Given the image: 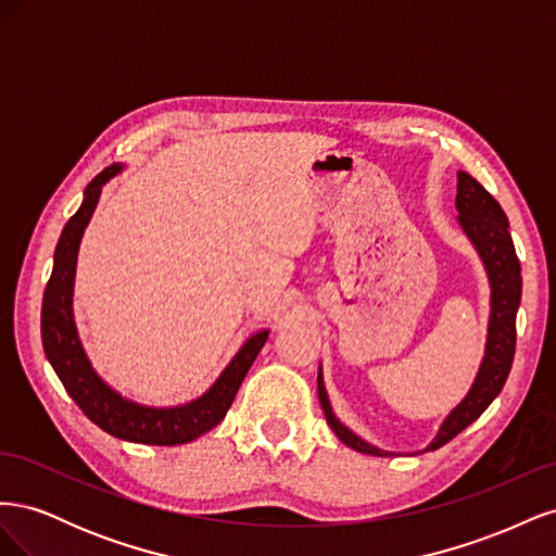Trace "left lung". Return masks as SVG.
<instances>
[{"label":"left lung","instance_id":"1","mask_svg":"<svg viewBox=\"0 0 556 556\" xmlns=\"http://www.w3.org/2000/svg\"><path fill=\"white\" fill-rule=\"evenodd\" d=\"M457 211L459 225L466 231V237L473 241L486 268V276H490L492 313L490 329H486L484 359L480 364L476 382L459 406L447 415L441 431L435 433V439L427 450H439L450 443L454 435L462 433L468 425H473L486 410V406L498 396L503 384L508 380L517 341L515 317L521 299V266L508 231V217L503 213L498 201L466 172L457 174ZM317 394L329 427L348 447L364 454H374V457H390L392 452L378 450L371 443L362 441L359 435L352 433L336 419L323 384V374L317 376Z\"/></svg>","mask_w":556,"mask_h":556}]
</instances>
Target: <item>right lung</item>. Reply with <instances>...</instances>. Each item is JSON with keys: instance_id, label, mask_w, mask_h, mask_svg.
Masks as SVG:
<instances>
[{"instance_id": "add662e5", "label": "right lung", "mask_w": 556, "mask_h": 556, "mask_svg": "<svg viewBox=\"0 0 556 556\" xmlns=\"http://www.w3.org/2000/svg\"><path fill=\"white\" fill-rule=\"evenodd\" d=\"M121 164L106 166L97 174L86 188L80 208L64 225L62 237L55 248L53 274L46 285L43 306H41V341L50 366L55 368L64 390L76 401V406L86 413L92 422L106 433L129 443L146 445H180L199 439L201 433L211 431L225 419L237 396L239 387L248 374V368L264 348L268 331H260L243 343L237 357L229 362L223 376L215 380L211 390L192 403L178 408H146L139 403L123 399L99 378L83 352L78 341L72 294L76 276V255L80 237L86 231L90 217L97 208L99 194L104 182L121 172Z\"/></svg>"}]
</instances>
